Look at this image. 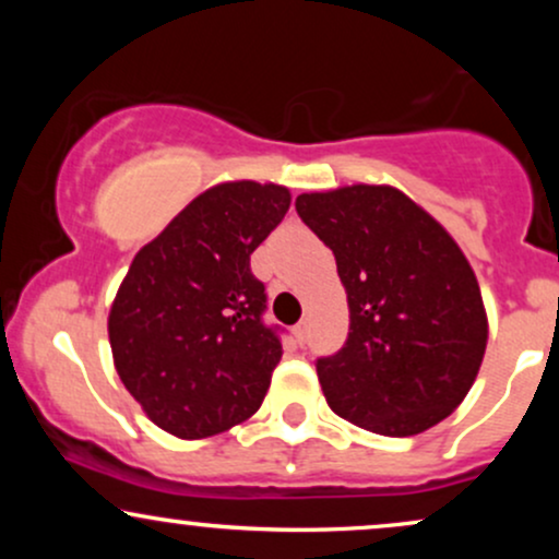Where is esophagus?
Listing matches in <instances>:
<instances>
[{
	"label": "esophagus",
	"instance_id": "esophagus-1",
	"mask_svg": "<svg viewBox=\"0 0 559 559\" xmlns=\"http://www.w3.org/2000/svg\"><path fill=\"white\" fill-rule=\"evenodd\" d=\"M294 336H297V342H299V344H305V342H307V323H305V320H301V323L294 325Z\"/></svg>",
	"mask_w": 559,
	"mask_h": 559
}]
</instances>
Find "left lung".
<instances>
[{
	"label": "left lung",
	"mask_w": 559,
	"mask_h": 559,
	"mask_svg": "<svg viewBox=\"0 0 559 559\" xmlns=\"http://www.w3.org/2000/svg\"><path fill=\"white\" fill-rule=\"evenodd\" d=\"M336 258L349 336L318 360L331 409L381 436H415L452 415L476 381L489 320L471 262L436 217L394 186L297 197Z\"/></svg>",
	"instance_id": "1"
}]
</instances>
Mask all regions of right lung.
<instances>
[{
  "instance_id": "add662e5",
  "label": "right lung",
  "mask_w": 559,
  "mask_h": 559,
  "mask_svg": "<svg viewBox=\"0 0 559 559\" xmlns=\"http://www.w3.org/2000/svg\"><path fill=\"white\" fill-rule=\"evenodd\" d=\"M286 186L226 181L202 191L139 249L107 318L123 386L155 426L207 439L252 418L278 365L262 323L265 286L249 254L284 221Z\"/></svg>"
}]
</instances>
